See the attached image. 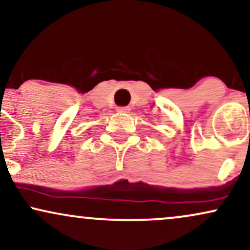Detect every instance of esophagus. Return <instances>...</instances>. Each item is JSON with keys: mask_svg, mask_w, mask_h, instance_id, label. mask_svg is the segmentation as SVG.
<instances>
[{"mask_svg": "<svg viewBox=\"0 0 250 250\" xmlns=\"http://www.w3.org/2000/svg\"><path fill=\"white\" fill-rule=\"evenodd\" d=\"M117 112L119 113H129L130 108L129 107H117Z\"/></svg>", "mask_w": 250, "mask_h": 250, "instance_id": "esophagus-1", "label": "esophagus"}]
</instances>
